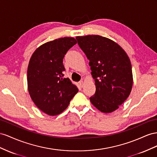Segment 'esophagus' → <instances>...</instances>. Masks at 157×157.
<instances>
[{
	"label": "esophagus",
	"instance_id": "34e87169",
	"mask_svg": "<svg viewBox=\"0 0 157 157\" xmlns=\"http://www.w3.org/2000/svg\"><path fill=\"white\" fill-rule=\"evenodd\" d=\"M79 85L81 87H83L84 86V82L83 81V80H82L81 82H79Z\"/></svg>",
	"mask_w": 157,
	"mask_h": 157
}]
</instances>
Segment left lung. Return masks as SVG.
<instances>
[{
	"label": "left lung",
	"mask_w": 157,
	"mask_h": 157,
	"mask_svg": "<svg viewBox=\"0 0 157 157\" xmlns=\"http://www.w3.org/2000/svg\"><path fill=\"white\" fill-rule=\"evenodd\" d=\"M89 60L96 91L93 105L104 113L117 110L127 99L133 86L130 60L118 43L98 35L76 37Z\"/></svg>",
	"instance_id": "left-lung-1"
}]
</instances>
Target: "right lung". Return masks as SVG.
Returning <instances> with one entry per match:
<instances>
[{
  "mask_svg": "<svg viewBox=\"0 0 157 157\" xmlns=\"http://www.w3.org/2000/svg\"><path fill=\"white\" fill-rule=\"evenodd\" d=\"M76 43L73 37L47 42L34 51L29 60L27 72L29 94L37 108L49 116L62 113L78 92L69 78H63L64 55Z\"/></svg>",
  "mask_w": 157,
  "mask_h": 157,
  "instance_id": "1",
  "label": "right lung"
}]
</instances>
